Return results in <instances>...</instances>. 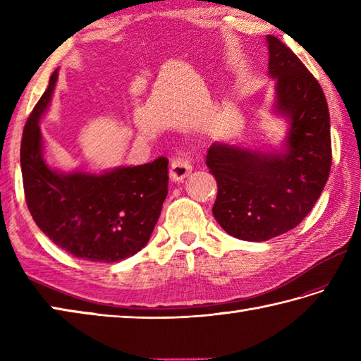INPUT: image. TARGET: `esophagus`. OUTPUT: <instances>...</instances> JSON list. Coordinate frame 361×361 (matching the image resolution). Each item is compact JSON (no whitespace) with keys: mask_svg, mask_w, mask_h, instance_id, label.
<instances>
[{"mask_svg":"<svg viewBox=\"0 0 361 361\" xmlns=\"http://www.w3.org/2000/svg\"><path fill=\"white\" fill-rule=\"evenodd\" d=\"M192 172V164H190V161L188 159L186 155H176L172 163H171V178L172 181H183L189 176V173Z\"/></svg>","mask_w":361,"mask_h":361,"instance_id":"34e87169","label":"esophagus"}]
</instances>
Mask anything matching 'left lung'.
Segmentation results:
<instances>
[{
    "instance_id": "8db88e82",
    "label": "left lung",
    "mask_w": 361,
    "mask_h": 361,
    "mask_svg": "<svg viewBox=\"0 0 361 361\" xmlns=\"http://www.w3.org/2000/svg\"><path fill=\"white\" fill-rule=\"evenodd\" d=\"M273 113L287 121L281 150L214 142L206 164L217 180L212 214L240 240L265 242L312 211L332 164L331 118L318 80L279 38L267 35Z\"/></svg>"
}]
</instances>
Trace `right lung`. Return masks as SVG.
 Wrapping results in <instances>:
<instances>
[{"mask_svg":"<svg viewBox=\"0 0 361 361\" xmlns=\"http://www.w3.org/2000/svg\"><path fill=\"white\" fill-rule=\"evenodd\" d=\"M59 70L23 130L20 163L26 203L37 226L74 257L119 262L147 245L167 195V164L161 157L102 173L62 172L43 157L40 119L48 111Z\"/></svg>","mask_w":361,"mask_h":361,"instance_id":"1","label":"right lung"}]
</instances>
